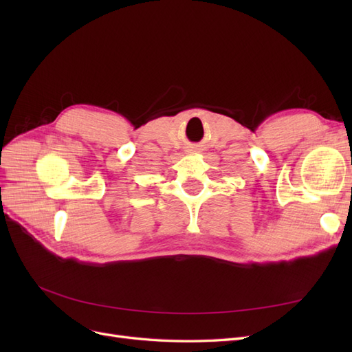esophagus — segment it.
<instances>
[{"label":"esophagus","mask_w":352,"mask_h":352,"mask_svg":"<svg viewBox=\"0 0 352 352\" xmlns=\"http://www.w3.org/2000/svg\"><path fill=\"white\" fill-rule=\"evenodd\" d=\"M190 151H192V150H190Z\"/></svg>","instance_id":"34e87169"}]
</instances>
